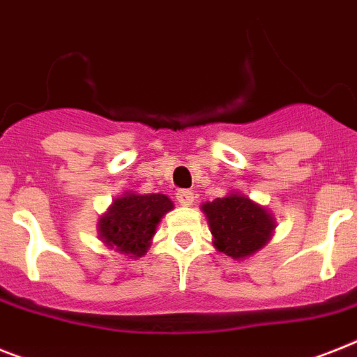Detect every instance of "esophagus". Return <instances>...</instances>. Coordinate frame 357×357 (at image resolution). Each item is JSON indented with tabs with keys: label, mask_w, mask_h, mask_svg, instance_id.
<instances>
[{
	"label": "esophagus",
	"mask_w": 357,
	"mask_h": 357,
	"mask_svg": "<svg viewBox=\"0 0 357 357\" xmlns=\"http://www.w3.org/2000/svg\"><path fill=\"white\" fill-rule=\"evenodd\" d=\"M176 199H178L179 205H183V207H190L194 202V194L190 190H178L176 194Z\"/></svg>",
	"instance_id": "34e87169"
}]
</instances>
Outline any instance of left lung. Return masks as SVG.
Wrapping results in <instances>:
<instances>
[{
    "label": "left lung",
    "instance_id": "left-lung-1",
    "mask_svg": "<svg viewBox=\"0 0 357 357\" xmlns=\"http://www.w3.org/2000/svg\"><path fill=\"white\" fill-rule=\"evenodd\" d=\"M213 233L214 248L234 260L251 257L268 244L275 220L268 208L238 192L202 205Z\"/></svg>",
    "mask_w": 357,
    "mask_h": 357
}]
</instances>
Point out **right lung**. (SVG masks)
I'll return each instance as SVG.
<instances>
[{
	"mask_svg": "<svg viewBox=\"0 0 357 357\" xmlns=\"http://www.w3.org/2000/svg\"><path fill=\"white\" fill-rule=\"evenodd\" d=\"M172 208L174 204L165 194L124 192L98 220V236L119 253L143 257L158 224Z\"/></svg>",
	"mask_w": 357,
	"mask_h": 357,
	"instance_id": "1",
	"label": "right lung"
}]
</instances>
